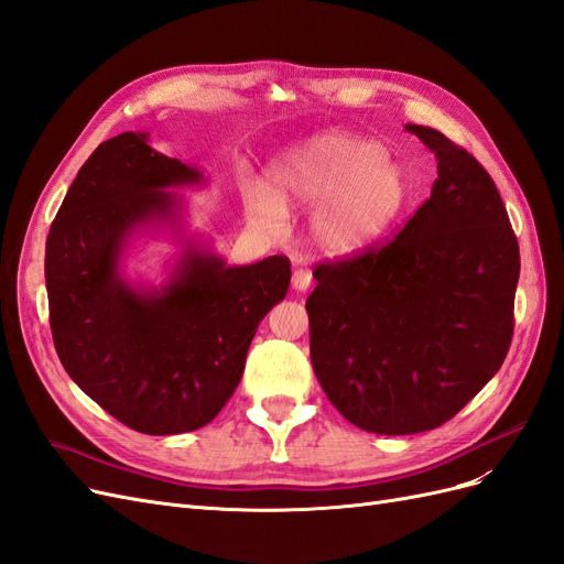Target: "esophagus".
Returning <instances> with one entry per match:
<instances>
[{"instance_id": "obj_1", "label": "esophagus", "mask_w": 564, "mask_h": 564, "mask_svg": "<svg viewBox=\"0 0 564 564\" xmlns=\"http://www.w3.org/2000/svg\"><path fill=\"white\" fill-rule=\"evenodd\" d=\"M313 284V272L308 270V265H303L301 261H294V272H292V286L296 292H305Z\"/></svg>"}]
</instances>
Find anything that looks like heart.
<instances>
[{"label":"heart","instance_id":"heart-1","mask_svg":"<svg viewBox=\"0 0 564 564\" xmlns=\"http://www.w3.org/2000/svg\"><path fill=\"white\" fill-rule=\"evenodd\" d=\"M409 181L381 141L322 133L272 164L270 187L249 183L245 212L256 228L272 230L282 207L311 209V237L332 256L365 251L406 207Z\"/></svg>","mask_w":564,"mask_h":564}]
</instances>
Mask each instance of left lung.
Returning <instances> with one entry per match:
<instances>
[{
  "label": "left lung",
  "mask_w": 564,
  "mask_h": 564,
  "mask_svg": "<svg viewBox=\"0 0 564 564\" xmlns=\"http://www.w3.org/2000/svg\"><path fill=\"white\" fill-rule=\"evenodd\" d=\"M431 197L395 240L319 263L305 301L311 360L329 402L379 435L433 431L506 360L520 278L518 237L485 166L431 127Z\"/></svg>",
  "instance_id": "left-lung-1"
}]
</instances>
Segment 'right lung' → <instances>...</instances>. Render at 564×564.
I'll list each match as a JSON object with an SVG mask.
<instances>
[{"label": "right lung", "mask_w": 564, "mask_h": 564, "mask_svg": "<svg viewBox=\"0 0 564 564\" xmlns=\"http://www.w3.org/2000/svg\"><path fill=\"white\" fill-rule=\"evenodd\" d=\"M150 133L100 143L46 237L44 278L54 346L70 379L110 416L145 435H178L216 419L242 379L259 322L286 296L292 265L268 256L228 265L181 237L197 166L152 150ZM169 227L184 251L160 288L121 272L130 237Z\"/></svg>", "instance_id": "obj_1"}]
</instances>
